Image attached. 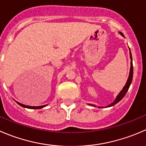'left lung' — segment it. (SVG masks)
I'll return each instance as SVG.
<instances>
[{"instance_id": "1", "label": "left lung", "mask_w": 146, "mask_h": 146, "mask_svg": "<svg viewBox=\"0 0 146 146\" xmlns=\"http://www.w3.org/2000/svg\"><path fill=\"white\" fill-rule=\"evenodd\" d=\"M121 33V35H123V36H124L123 34L122 33ZM130 56H131V70H130V74H129V77H128V80H127V83L126 84H125V86H124L123 88V90H121V93L118 94V96H117V98H115V100H114V102H113L111 104L109 105L108 107H111V106H114V105H115L116 103H118V102L120 101V100H121V99H123V98L125 96V95L126 94L127 91L128 90V89H129V87L130 86H131V82H132V80H133V60H132V56H131V50H130ZM98 108H100V107H98Z\"/></svg>"}]
</instances>
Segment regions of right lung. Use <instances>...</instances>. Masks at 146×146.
Returning <instances> with one entry per match:
<instances>
[{"label": "right lung", "mask_w": 146, "mask_h": 146, "mask_svg": "<svg viewBox=\"0 0 146 146\" xmlns=\"http://www.w3.org/2000/svg\"><path fill=\"white\" fill-rule=\"evenodd\" d=\"M17 103H18V105L22 106V107L27 108H31V109H40V108H43V107L46 106V105H45V106H25V105L22 104V103H18V102H17Z\"/></svg>", "instance_id": "right-lung-1"}]
</instances>
